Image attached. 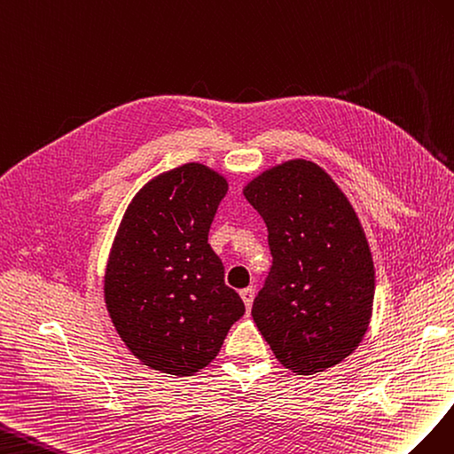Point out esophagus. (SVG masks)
I'll return each mask as SVG.
<instances>
[{
  "label": "esophagus",
  "mask_w": 454,
  "mask_h": 454,
  "mask_svg": "<svg viewBox=\"0 0 454 454\" xmlns=\"http://www.w3.org/2000/svg\"><path fill=\"white\" fill-rule=\"evenodd\" d=\"M239 294H241V299H243V302H245V308L251 309V306H253V299H254V287L241 289V291H239Z\"/></svg>",
  "instance_id": "esophagus-1"
}]
</instances>
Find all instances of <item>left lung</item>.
Listing matches in <instances>:
<instances>
[{
	"label": "left lung",
	"instance_id": "obj_1",
	"mask_svg": "<svg viewBox=\"0 0 454 454\" xmlns=\"http://www.w3.org/2000/svg\"><path fill=\"white\" fill-rule=\"evenodd\" d=\"M245 198L268 226L271 268L253 319L296 374L340 364L367 331L374 268L359 220L333 178L296 160L266 171Z\"/></svg>",
	"mask_w": 454,
	"mask_h": 454
}]
</instances>
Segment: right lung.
<instances>
[{
	"instance_id": "add662e5",
	"label": "right lung",
	"mask_w": 454,
	"mask_h": 454,
	"mask_svg": "<svg viewBox=\"0 0 454 454\" xmlns=\"http://www.w3.org/2000/svg\"><path fill=\"white\" fill-rule=\"evenodd\" d=\"M226 192L205 165L178 167L138 192L114 241L108 312L131 354L155 371L190 377L207 367L245 314L209 245Z\"/></svg>"
}]
</instances>
